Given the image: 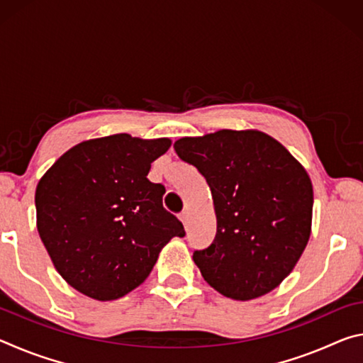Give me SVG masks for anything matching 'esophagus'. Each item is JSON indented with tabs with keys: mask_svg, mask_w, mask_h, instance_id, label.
<instances>
[{
	"mask_svg": "<svg viewBox=\"0 0 363 363\" xmlns=\"http://www.w3.org/2000/svg\"><path fill=\"white\" fill-rule=\"evenodd\" d=\"M179 219L182 220L184 224H187V220H189V211H182V213L179 214Z\"/></svg>",
	"mask_w": 363,
	"mask_h": 363,
	"instance_id": "esophagus-1",
	"label": "esophagus"
}]
</instances>
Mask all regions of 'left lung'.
<instances>
[{
	"instance_id": "1",
	"label": "left lung",
	"mask_w": 363,
	"mask_h": 363,
	"mask_svg": "<svg viewBox=\"0 0 363 363\" xmlns=\"http://www.w3.org/2000/svg\"><path fill=\"white\" fill-rule=\"evenodd\" d=\"M174 150L211 189L216 237L194 251L203 279L237 301L277 288L311 237L314 192L306 169L279 140L256 130L182 138Z\"/></svg>"
}]
</instances>
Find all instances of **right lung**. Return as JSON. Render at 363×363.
<instances>
[{
	"instance_id": "add662e5",
	"label": "right lung",
	"mask_w": 363,
	"mask_h": 363,
	"mask_svg": "<svg viewBox=\"0 0 363 363\" xmlns=\"http://www.w3.org/2000/svg\"><path fill=\"white\" fill-rule=\"evenodd\" d=\"M171 140L130 134L72 147L36 186V227L57 272L97 301L125 296L149 277L162 248L184 237L163 208L164 187L147 179Z\"/></svg>"
}]
</instances>
